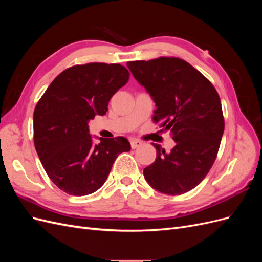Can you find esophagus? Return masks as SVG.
I'll return each instance as SVG.
<instances>
[{
    "mask_svg": "<svg viewBox=\"0 0 262 262\" xmlns=\"http://www.w3.org/2000/svg\"><path fill=\"white\" fill-rule=\"evenodd\" d=\"M142 145V142L139 141V140H131V147L134 149V148H138Z\"/></svg>",
    "mask_w": 262,
    "mask_h": 262,
    "instance_id": "34e87169",
    "label": "esophagus"
}]
</instances>
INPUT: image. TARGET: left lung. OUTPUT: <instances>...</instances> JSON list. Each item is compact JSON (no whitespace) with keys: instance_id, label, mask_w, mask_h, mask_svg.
Returning <instances> with one entry per match:
<instances>
[{"instance_id":"obj_1","label":"left lung","mask_w":262,"mask_h":262,"mask_svg":"<svg viewBox=\"0 0 262 262\" xmlns=\"http://www.w3.org/2000/svg\"><path fill=\"white\" fill-rule=\"evenodd\" d=\"M134 78L155 102L153 120L170 130L176 145L169 153L160 144L156 160L144 168L153 189L177 195L196 187L215 161L224 118L216 90L207 77L178 58L126 63Z\"/></svg>"}]
</instances>
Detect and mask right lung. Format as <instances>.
Returning a JSON list of instances; mask_svg holds the SVG:
<instances>
[{"instance_id":"right-lung-1","label":"right lung","mask_w":262,"mask_h":262,"mask_svg":"<svg viewBox=\"0 0 262 262\" xmlns=\"http://www.w3.org/2000/svg\"><path fill=\"white\" fill-rule=\"evenodd\" d=\"M129 80L120 64L87 63L63 71L34 112V142L47 175L62 191L87 195L98 190L118 155L131 145L123 137L94 143L89 121L108 112V102Z\"/></svg>"}]
</instances>
